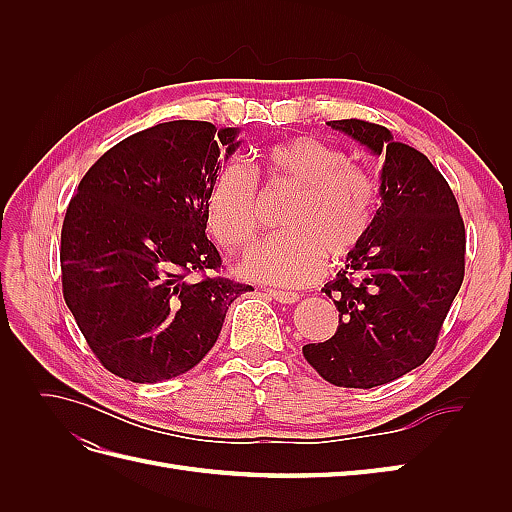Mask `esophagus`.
<instances>
[{
	"label": "esophagus",
	"mask_w": 512,
	"mask_h": 512,
	"mask_svg": "<svg viewBox=\"0 0 512 512\" xmlns=\"http://www.w3.org/2000/svg\"><path fill=\"white\" fill-rule=\"evenodd\" d=\"M265 292H267V297H271V299H273V301H277V303H286V305H290V303H297V301H299V294H297V292L273 290V288H267Z\"/></svg>",
	"instance_id": "obj_1"
}]
</instances>
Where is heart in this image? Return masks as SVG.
I'll return each instance as SVG.
<instances>
[{"instance_id": "heart-1", "label": "heart", "mask_w": 512, "mask_h": 512, "mask_svg": "<svg viewBox=\"0 0 512 512\" xmlns=\"http://www.w3.org/2000/svg\"><path fill=\"white\" fill-rule=\"evenodd\" d=\"M269 185L297 190L280 215L284 232L258 243L241 262L250 280L307 286L369 241L380 215V185L367 168L335 145L297 136L262 151ZM207 226L226 252H243L260 228V188L254 170L232 160L215 175L207 196Z\"/></svg>"}]
</instances>
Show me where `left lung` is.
Masks as SVG:
<instances>
[{"mask_svg":"<svg viewBox=\"0 0 512 512\" xmlns=\"http://www.w3.org/2000/svg\"><path fill=\"white\" fill-rule=\"evenodd\" d=\"M382 156V207L369 241L322 292L339 327L303 346L318 374L346 389H374L423 365L438 344L466 271V228L451 185L421 151L363 119L329 121Z\"/></svg>","mask_w":512,"mask_h":512,"instance_id":"left-lung-1","label":"left lung"}]
</instances>
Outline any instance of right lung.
<instances>
[{
    "mask_svg": "<svg viewBox=\"0 0 512 512\" xmlns=\"http://www.w3.org/2000/svg\"><path fill=\"white\" fill-rule=\"evenodd\" d=\"M237 128L166 121L91 166L61 226V288L98 361L132 382L185 374L218 342L228 305L252 286L218 271L207 196Z\"/></svg>",
    "mask_w": 512,
    "mask_h": 512,
    "instance_id": "obj_1",
    "label": "right lung"
}]
</instances>
